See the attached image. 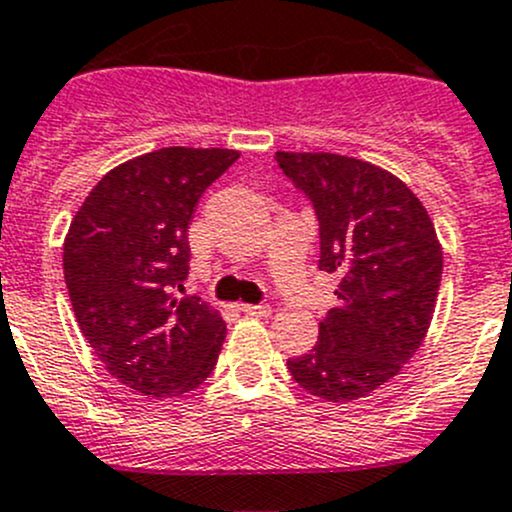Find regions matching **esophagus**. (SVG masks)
Here are the masks:
<instances>
[{
    "label": "esophagus",
    "mask_w": 512,
    "mask_h": 512,
    "mask_svg": "<svg viewBox=\"0 0 512 512\" xmlns=\"http://www.w3.org/2000/svg\"><path fill=\"white\" fill-rule=\"evenodd\" d=\"M240 309L250 317H270L272 314L270 304H240Z\"/></svg>",
    "instance_id": "obj_1"
}]
</instances>
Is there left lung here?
<instances>
[{"label":"left lung","mask_w":512,"mask_h":512,"mask_svg":"<svg viewBox=\"0 0 512 512\" xmlns=\"http://www.w3.org/2000/svg\"><path fill=\"white\" fill-rule=\"evenodd\" d=\"M319 220V270L339 277L319 342L287 359L319 399H361L421 347L441 287L443 252L418 198L386 170L334 153H275Z\"/></svg>","instance_id":"left-lung-1"}]
</instances>
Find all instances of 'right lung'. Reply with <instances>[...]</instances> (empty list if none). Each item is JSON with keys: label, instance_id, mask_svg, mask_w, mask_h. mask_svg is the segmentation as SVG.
Instances as JSON below:
<instances>
[{"label": "right lung", "instance_id": "1", "mask_svg": "<svg viewBox=\"0 0 512 512\" xmlns=\"http://www.w3.org/2000/svg\"><path fill=\"white\" fill-rule=\"evenodd\" d=\"M240 158L227 148H160L103 175L71 220L64 280L76 322L128 389L163 399L213 374L225 322L183 292L200 195Z\"/></svg>", "mask_w": 512, "mask_h": 512}]
</instances>
